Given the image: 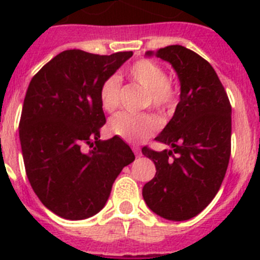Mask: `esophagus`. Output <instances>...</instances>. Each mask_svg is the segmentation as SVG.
Instances as JSON below:
<instances>
[{"label": "esophagus", "mask_w": 260, "mask_h": 260, "mask_svg": "<svg viewBox=\"0 0 260 260\" xmlns=\"http://www.w3.org/2000/svg\"><path fill=\"white\" fill-rule=\"evenodd\" d=\"M132 148H133V151H134L135 155H137V156L141 155V148H139V147H138V146H133Z\"/></svg>", "instance_id": "1"}]
</instances>
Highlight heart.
<instances>
[{
    "label": "heart",
    "mask_w": 260,
    "mask_h": 260,
    "mask_svg": "<svg viewBox=\"0 0 260 260\" xmlns=\"http://www.w3.org/2000/svg\"><path fill=\"white\" fill-rule=\"evenodd\" d=\"M130 79L146 91L144 107H152L162 114L169 113L177 102L174 84L168 79V73L160 63L151 59H138L127 70ZM121 82L117 77H109L103 82L99 99L103 110L113 113L119 107ZM161 126L160 119L152 113H121L110 119L109 130L116 137L128 143H141L152 137Z\"/></svg>",
    "instance_id": "obj_1"
}]
</instances>
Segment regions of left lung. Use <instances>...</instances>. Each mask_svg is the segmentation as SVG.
<instances>
[{
	"instance_id": "8db88e82",
	"label": "left lung",
	"mask_w": 260,
	"mask_h": 260,
	"mask_svg": "<svg viewBox=\"0 0 260 260\" xmlns=\"http://www.w3.org/2000/svg\"><path fill=\"white\" fill-rule=\"evenodd\" d=\"M147 54L173 66L181 95L172 119L155 138L172 150L142 148L156 167L142 194L156 215L183 221L207 207L221 186L231 157L232 107L216 71L195 52L169 45Z\"/></svg>"
}]
</instances>
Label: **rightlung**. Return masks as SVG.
Wrapping results in <instances>:
<instances>
[{"label": "right lung", "instance_id": "add662e5", "mask_svg": "<svg viewBox=\"0 0 260 260\" xmlns=\"http://www.w3.org/2000/svg\"><path fill=\"white\" fill-rule=\"evenodd\" d=\"M132 56L63 50L29 82L19 122L23 161L38 198L59 217L96 215L117 176L134 161L121 138L100 141L105 116L99 99L103 82Z\"/></svg>", "mask_w": 260, "mask_h": 260}]
</instances>
